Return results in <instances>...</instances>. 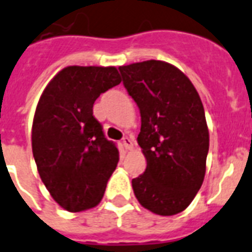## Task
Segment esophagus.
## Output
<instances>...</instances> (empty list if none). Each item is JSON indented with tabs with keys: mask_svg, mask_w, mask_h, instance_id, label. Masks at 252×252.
Segmentation results:
<instances>
[{
	"mask_svg": "<svg viewBox=\"0 0 252 252\" xmlns=\"http://www.w3.org/2000/svg\"><path fill=\"white\" fill-rule=\"evenodd\" d=\"M122 143L123 146L126 147V150L133 149V141L129 138V137H124V138L122 139Z\"/></svg>",
	"mask_w": 252,
	"mask_h": 252,
	"instance_id": "obj_1",
	"label": "esophagus"
}]
</instances>
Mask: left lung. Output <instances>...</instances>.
Listing matches in <instances>:
<instances>
[{
    "label": "left lung",
    "mask_w": 252,
    "mask_h": 252,
    "mask_svg": "<svg viewBox=\"0 0 252 252\" xmlns=\"http://www.w3.org/2000/svg\"><path fill=\"white\" fill-rule=\"evenodd\" d=\"M123 84L141 113L138 145L147 166L132 179L137 200L158 215H174L201 187L209 130L197 91L179 69L149 60L120 66Z\"/></svg>",
    "instance_id": "obj_1"
}]
</instances>
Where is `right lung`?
<instances>
[{
    "label": "right lung",
    "instance_id": "right-lung-1",
    "mask_svg": "<svg viewBox=\"0 0 252 252\" xmlns=\"http://www.w3.org/2000/svg\"><path fill=\"white\" fill-rule=\"evenodd\" d=\"M120 82L114 66H67L38 101L33 156L42 182L65 210L96 206L118 165L116 143L105 137L102 124L94 116V103Z\"/></svg>",
    "mask_w": 252,
    "mask_h": 252
}]
</instances>
